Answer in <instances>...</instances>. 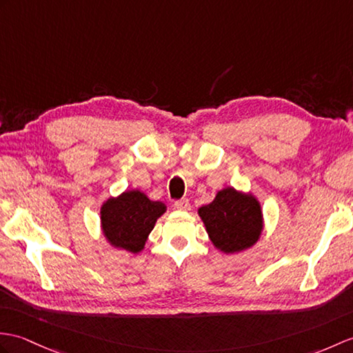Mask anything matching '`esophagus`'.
<instances>
[{
	"mask_svg": "<svg viewBox=\"0 0 353 353\" xmlns=\"http://www.w3.org/2000/svg\"><path fill=\"white\" fill-rule=\"evenodd\" d=\"M174 206L179 210H190L191 204H190V200H188V199H180V200L174 201Z\"/></svg>",
	"mask_w": 353,
	"mask_h": 353,
	"instance_id": "1",
	"label": "esophagus"
}]
</instances>
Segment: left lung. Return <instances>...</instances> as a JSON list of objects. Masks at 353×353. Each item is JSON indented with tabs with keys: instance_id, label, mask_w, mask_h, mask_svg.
<instances>
[{
	"instance_id": "1",
	"label": "left lung",
	"mask_w": 353,
	"mask_h": 353,
	"mask_svg": "<svg viewBox=\"0 0 353 353\" xmlns=\"http://www.w3.org/2000/svg\"><path fill=\"white\" fill-rule=\"evenodd\" d=\"M210 241L224 252L250 248L261 233V209L252 195L237 192L233 188L219 191L215 200L199 209Z\"/></svg>"
}]
</instances>
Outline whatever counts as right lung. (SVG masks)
Returning <instances> with one entry per match:
<instances>
[{"label": "right lung", "instance_id": "right-lung-1", "mask_svg": "<svg viewBox=\"0 0 353 353\" xmlns=\"http://www.w3.org/2000/svg\"><path fill=\"white\" fill-rule=\"evenodd\" d=\"M165 204L152 201L139 191L123 192L110 199L101 210L102 230L114 247L130 252L141 251Z\"/></svg>", "mask_w": 353, "mask_h": 353}]
</instances>
